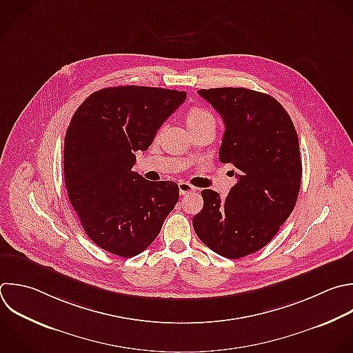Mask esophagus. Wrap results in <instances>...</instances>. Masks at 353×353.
Here are the masks:
<instances>
[{
  "label": "esophagus",
  "instance_id": "esophagus-1",
  "mask_svg": "<svg viewBox=\"0 0 353 353\" xmlns=\"http://www.w3.org/2000/svg\"><path fill=\"white\" fill-rule=\"evenodd\" d=\"M178 188H179V193H181L182 196H186V194H189L190 192H194V190H196L194 186H192L190 183L183 182V181H181V182L178 183Z\"/></svg>",
  "mask_w": 353,
  "mask_h": 353
}]
</instances>
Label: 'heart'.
I'll return each instance as SVG.
<instances>
[{
	"label": "heart",
	"mask_w": 353,
	"mask_h": 353,
	"mask_svg": "<svg viewBox=\"0 0 353 353\" xmlns=\"http://www.w3.org/2000/svg\"><path fill=\"white\" fill-rule=\"evenodd\" d=\"M186 123L189 130L203 125V124H215L214 114L204 108H192L186 114Z\"/></svg>",
	"instance_id": "1"
}]
</instances>
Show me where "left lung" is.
Returning a JSON list of instances; mask_svg holds the SVG:
<instances>
[{
	"label": "left lung",
	"mask_w": 353,
	"mask_h": 353,
	"mask_svg": "<svg viewBox=\"0 0 353 353\" xmlns=\"http://www.w3.org/2000/svg\"><path fill=\"white\" fill-rule=\"evenodd\" d=\"M221 114L219 161L232 164L237 183L226 199L205 189L193 216L197 237L214 252L237 259L263 248L295 207L302 163L295 127L270 95L247 88L200 90Z\"/></svg>",
	"instance_id": "8db88e82"
}]
</instances>
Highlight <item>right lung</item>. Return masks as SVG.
Masks as SVG:
<instances>
[{"mask_svg":"<svg viewBox=\"0 0 353 353\" xmlns=\"http://www.w3.org/2000/svg\"><path fill=\"white\" fill-rule=\"evenodd\" d=\"M186 92L121 85L90 95L65 137L69 200L87 236L101 248L131 258L159 236L179 199L172 181L150 182L132 171Z\"/></svg>","mask_w":353,"mask_h":353,"instance_id":"right-lung-1","label":"right lung"}]
</instances>
